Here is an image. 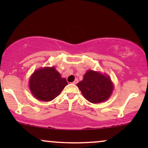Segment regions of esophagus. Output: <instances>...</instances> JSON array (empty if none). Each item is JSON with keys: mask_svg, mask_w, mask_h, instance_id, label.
I'll return each instance as SVG.
<instances>
[{"mask_svg": "<svg viewBox=\"0 0 148 148\" xmlns=\"http://www.w3.org/2000/svg\"><path fill=\"white\" fill-rule=\"evenodd\" d=\"M78 82H79V79H76L75 80H74V82H73V84H78Z\"/></svg>", "mask_w": 148, "mask_h": 148, "instance_id": "esophagus-1", "label": "esophagus"}]
</instances>
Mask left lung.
I'll return each mask as SVG.
<instances>
[{
	"instance_id": "8db88e82",
	"label": "left lung",
	"mask_w": 148,
	"mask_h": 148,
	"mask_svg": "<svg viewBox=\"0 0 148 148\" xmlns=\"http://www.w3.org/2000/svg\"><path fill=\"white\" fill-rule=\"evenodd\" d=\"M83 95L90 102L97 103L106 101L111 96L113 89L111 79L108 76L88 70L84 80L77 84Z\"/></svg>"
}]
</instances>
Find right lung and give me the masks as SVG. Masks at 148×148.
<instances>
[{
	"instance_id": "1",
	"label": "right lung",
	"mask_w": 148,
	"mask_h": 148,
	"mask_svg": "<svg viewBox=\"0 0 148 148\" xmlns=\"http://www.w3.org/2000/svg\"><path fill=\"white\" fill-rule=\"evenodd\" d=\"M30 89L37 99L49 101L55 99L67 85L55 67L39 69L33 73L29 81Z\"/></svg>"
}]
</instances>
